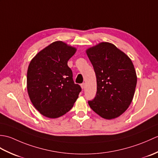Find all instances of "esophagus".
Segmentation results:
<instances>
[{"mask_svg": "<svg viewBox=\"0 0 158 158\" xmlns=\"http://www.w3.org/2000/svg\"><path fill=\"white\" fill-rule=\"evenodd\" d=\"M81 88H82L83 89H85V83H81Z\"/></svg>", "mask_w": 158, "mask_h": 158, "instance_id": "1", "label": "esophagus"}]
</instances>
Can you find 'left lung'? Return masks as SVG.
I'll list each match as a JSON object with an SVG mask.
<instances>
[{"instance_id":"obj_1","label":"left lung","mask_w":158,"mask_h":158,"mask_svg":"<svg viewBox=\"0 0 158 158\" xmlns=\"http://www.w3.org/2000/svg\"><path fill=\"white\" fill-rule=\"evenodd\" d=\"M97 81L95 98L88 104L94 111L111 119L126 111L135 94L137 77L131 60L109 43H99L86 51Z\"/></svg>"}]
</instances>
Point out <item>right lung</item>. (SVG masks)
<instances>
[{"label":"right lung","mask_w":158,"mask_h":158,"mask_svg":"<svg viewBox=\"0 0 158 158\" xmlns=\"http://www.w3.org/2000/svg\"><path fill=\"white\" fill-rule=\"evenodd\" d=\"M76 49L62 41L52 43L36 54L27 72V89L32 105L40 113L57 118L69 112L81 88L75 84L67 63Z\"/></svg>","instance_id":"right-lung-1"}]
</instances>
